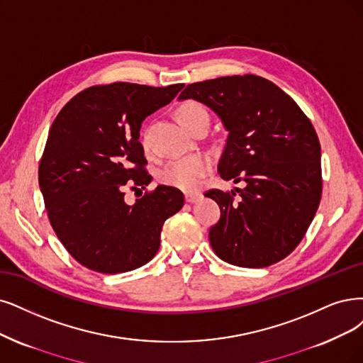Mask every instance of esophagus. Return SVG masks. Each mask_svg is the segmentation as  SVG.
<instances>
[{"label":"esophagus","mask_w":363,"mask_h":363,"mask_svg":"<svg viewBox=\"0 0 363 363\" xmlns=\"http://www.w3.org/2000/svg\"><path fill=\"white\" fill-rule=\"evenodd\" d=\"M200 200V194H196V193H186L185 194V202L189 203H196Z\"/></svg>","instance_id":"1"}]
</instances>
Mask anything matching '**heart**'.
Instances as JSON below:
<instances>
[{"mask_svg":"<svg viewBox=\"0 0 363 363\" xmlns=\"http://www.w3.org/2000/svg\"><path fill=\"white\" fill-rule=\"evenodd\" d=\"M177 116L179 123L186 128L191 130L196 124L202 123V121H209L208 111L203 104H200L194 100H189L182 103L178 111ZM211 163L209 160L202 155H190L173 160L161 170V181L167 185L177 186L184 191H193L196 190L200 179L205 177V173L209 170Z\"/></svg>","mask_w":363,"mask_h":363,"instance_id":"1","label":"heart"}]
</instances>
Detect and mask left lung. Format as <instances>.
Segmentation results:
<instances>
[{"instance_id": "8db88e82", "label": "left lung", "mask_w": 363, "mask_h": 363, "mask_svg": "<svg viewBox=\"0 0 363 363\" xmlns=\"http://www.w3.org/2000/svg\"><path fill=\"white\" fill-rule=\"evenodd\" d=\"M217 113L229 133L218 163L225 181L245 182L240 199L220 190L205 196L221 209L209 242L217 256L240 267H266L287 257L310 227L321 197V150L311 121L271 80L225 76L186 86Z\"/></svg>"}]
</instances>
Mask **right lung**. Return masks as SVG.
<instances>
[{
  "label": "right lung",
  "mask_w": 363,
  "mask_h": 363,
  "mask_svg": "<svg viewBox=\"0 0 363 363\" xmlns=\"http://www.w3.org/2000/svg\"><path fill=\"white\" fill-rule=\"evenodd\" d=\"M182 88L127 82L91 86L53 121L38 185L58 239L88 269L121 274L143 266L160 248L164 221L184 206V194L167 185L134 205L124 200L125 185L145 189L152 181L139 142L143 119Z\"/></svg>",
  "instance_id": "right-lung-1"
}]
</instances>
